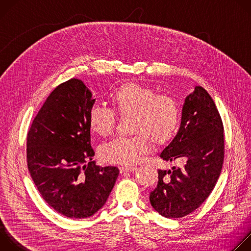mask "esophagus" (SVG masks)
<instances>
[{"label":"esophagus","mask_w":251,"mask_h":251,"mask_svg":"<svg viewBox=\"0 0 251 251\" xmlns=\"http://www.w3.org/2000/svg\"><path fill=\"white\" fill-rule=\"evenodd\" d=\"M120 173H125V172H134L136 170V167H121Z\"/></svg>","instance_id":"34e87169"}]
</instances>
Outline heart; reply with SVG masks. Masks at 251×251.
Masks as SVG:
<instances>
[{
	"label": "heart",
	"mask_w": 251,
	"mask_h": 251,
	"mask_svg": "<svg viewBox=\"0 0 251 251\" xmlns=\"http://www.w3.org/2000/svg\"><path fill=\"white\" fill-rule=\"evenodd\" d=\"M113 110L121 117L132 116L130 131L134 135L119 138L105 145L101 158L110 164L129 166L151 148L165 145L176 134L180 124V107L174 97L158 94L151 86L126 82L110 96ZM90 130L100 137L110 136L116 126L115 113L109 109L93 107L88 114Z\"/></svg>",
	"instance_id": "b5f03b06"
}]
</instances>
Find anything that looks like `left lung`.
Returning <instances> with one entry per match:
<instances>
[{
    "mask_svg": "<svg viewBox=\"0 0 251 251\" xmlns=\"http://www.w3.org/2000/svg\"><path fill=\"white\" fill-rule=\"evenodd\" d=\"M164 161H182L184 168L158 171L151 205L161 216L180 219L201 205L216 186L225 159L224 125L207 91L196 86L183 107L181 127L161 153Z\"/></svg>",
    "mask_w": 251,
    "mask_h": 251,
    "instance_id": "1",
    "label": "left lung"
}]
</instances>
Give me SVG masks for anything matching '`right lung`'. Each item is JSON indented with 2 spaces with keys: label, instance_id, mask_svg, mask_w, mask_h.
Listing matches in <instances>:
<instances>
[{
  "label": "right lung",
  "instance_id": "obj_1",
  "mask_svg": "<svg viewBox=\"0 0 251 251\" xmlns=\"http://www.w3.org/2000/svg\"><path fill=\"white\" fill-rule=\"evenodd\" d=\"M95 99L79 79L58 85L33 119L26 163L43 199L62 216L84 219L108 199L119 170L92 161L88 114Z\"/></svg>",
  "mask_w": 251,
  "mask_h": 251
}]
</instances>
